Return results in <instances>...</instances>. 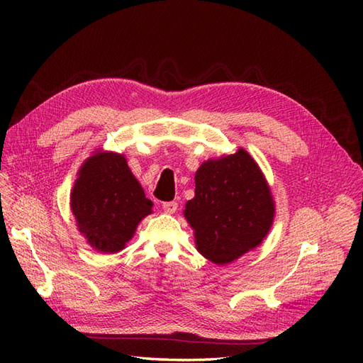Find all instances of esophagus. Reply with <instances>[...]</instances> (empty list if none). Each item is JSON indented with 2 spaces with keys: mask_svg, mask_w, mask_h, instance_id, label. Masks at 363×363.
<instances>
[{
  "mask_svg": "<svg viewBox=\"0 0 363 363\" xmlns=\"http://www.w3.org/2000/svg\"><path fill=\"white\" fill-rule=\"evenodd\" d=\"M162 207L167 213H175V212H177V208H179V204L175 201H164L162 204Z\"/></svg>",
  "mask_w": 363,
  "mask_h": 363,
  "instance_id": "esophagus-1",
  "label": "esophagus"
}]
</instances>
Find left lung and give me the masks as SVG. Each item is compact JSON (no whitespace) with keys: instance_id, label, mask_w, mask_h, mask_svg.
<instances>
[{"instance_id":"1","label":"left lung","mask_w":363,"mask_h":363,"mask_svg":"<svg viewBox=\"0 0 363 363\" xmlns=\"http://www.w3.org/2000/svg\"><path fill=\"white\" fill-rule=\"evenodd\" d=\"M184 216L194 228L196 250L223 265L262 242L272 224L274 203L257 163L239 148L201 164Z\"/></svg>"}]
</instances>
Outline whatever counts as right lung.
I'll use <instances>...</instances> for the list:
<instances>
[{
	"label": "right lung",
	"mask_w": 363,
	"mask_h": 363,
	"mask_svg": "<svg viewBox=\"0 0 363 363\" xmlns=\"http://www.w3.org/2000/svg\"><path fill=\"white\" fill-rule=\"evenodd\" d=\"M77 225L95 250L116 252L133 236L152 203L127 167L125 157L96 152L87 159L71 192Z\"/></svg>",
	"instance_id": "right-lung-1"
}]
</instances>
